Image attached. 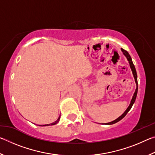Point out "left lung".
<instances>
[{"label": "left lung", "mask_w": 155, "mask_h": 155, "mask_svg": "<svg viewBox=\"0 0 155 155\" xmlns=\"http://www.w3.org/2000/svg\"><path fill=\"white\" fill-rule=\"evenodd\" d=\"M121 51L123 52V54H124V55L127 57V59L128 60V63H129V65H130V68L131 69V71L133 72V77H134L135 78V83H136V89H135V91L134 92V94H133V98L131 99L130 101V103L129 106L128 107V108L126 109V111L123 113V114L120 115L119 117H117V119H115L114 121H112L111 122H108V123H105V124L107 125H111V124H114L115 123H116L117 122H119L121 120L122 118H124L125 117V115L127 114V113L130 111V109H131V107L133 105V104H134L135 101V99H136V97H137V91H138V83H137V72H136V70H135V65L133 64V61H132V59H131V57L130 56V54H128V52L125 51V50L121 48Z\"/></svg>", "instance_id": "left-lung-1"}]
</instances>
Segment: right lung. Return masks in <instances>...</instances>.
Returning <instances> with one entry per match:
<instances>
[{
	"label": "right lung",
	"instance_id": "right-lung-1",
	"mask_svg": "<svg viewBox=\"0 0 155 155\" xmlns=\"http://www.w3.org/2000/svg\"><path fill=\"white\" fill-rule=\"evenodd\" d=\"M60 117H61V115H59V118L57 119L55 122H52V123H51V124H44V125H40V126H41V127H46V126H50V125H54V124H57V123L59 122V120H60Z\"/></svg>",
	"mask_w": 155,
	"mask_h": 155
}]
</instances>
